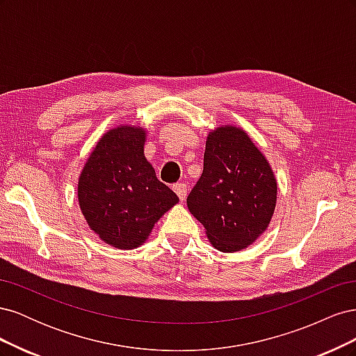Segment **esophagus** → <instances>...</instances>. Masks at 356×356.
<instances>
[{
	"mask_svg": "<svg viewBox=\"0 0 356 356\" xmlns=\"http://www.w3.org/2000/svg\"><path fill=\"white\" fill-rule=\"evenodd\" d=\"M174 191L178 195L179 200L184 202L187 197V184L186 182H177V184H174Z\"/></svg>",
	"mask_w": 356,
	"mask_h": 356,
	"instance_id": "34e87169",
	"label": "esophagus"
}]
</instances>
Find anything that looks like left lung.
I'll return each mask as SVG.
<instances>
[{"instance_id":"1","label":"left lung","mask_w":356,"mask_h":356,"mask_svg":"<svg viewBox=\"0 0 356 356\" xmlns=\"http://www.w3.org/2000/svg\"><path fill=\"white\" fill-rule=\"evenodd\" d=\"M276 193L270 165L243 129L227 124L209 132L187 207L213 248L236 252L255 242L273 217Z\"/></svg>"}]
</instances>
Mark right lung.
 Returning a JSON list of instances; mask_svg holds the SVG:
<instances>
[{"mask_svg":"<svg viewBox=\"0 0 356 356\" xmlns=\"http://www.w3.org/2000/svg\"><path fill=\"white\" fill-rule=\"evenodd\" d=\"M145 131L117 126L93 148L79 178V204L89 227L118 250L143 245L178 196L144 156Z\"/></svg>","mask_w":356,"mask_h":356,"instance_id":"add662e5","label":"right lung"}]
</instances>
